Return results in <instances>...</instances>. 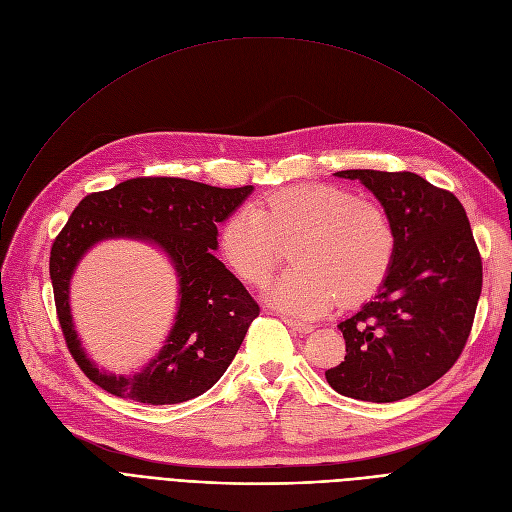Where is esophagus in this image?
<instances>
[{
	"label": "esophagus",
	"mask_w": 512,
	"mask_h": 512,
	"mask_svg": "<svg viewBox=\"0 0 512 512\" xmlns=\"http://www.w3.org/2000/svg\"><path fill=\"white\" fill-rule=\"evenodd\" d=\"M282 319H284V324H286L294 334H301V336H305V334L313 332V326H311V324H307V321L294 319V317H282Z\"/></svg>",
	"instance_id": "1"
}]
</instances>
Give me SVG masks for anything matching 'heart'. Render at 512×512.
Wrapping results in <instances>:
<instances>
[{"mask_svg": "<svg viewBox=\"0 0 512 512\" xmlns=\"http://www.w3.org/2000/svg\"><path fill=\"white\" fill-rule=\"evenodd\" d=\"M290 242L297 267L267 288V299L307 317L328 311L336 299L342 305L369 299L396 255L388 211L336 184L280 188L232 211L218 236L232 272L255 286L272 276Z\"/></svg>", "mask_w": 512, "mask_h": 512, "instance_id": "heart-1", "label": "heart"}]
</instances>
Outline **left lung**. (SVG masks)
I'll use <instances>...</instances> for the list:
<instances>
[{
  "label": "left lung",
  "mask_w": 512,
  "mask_h": 512,
  "mask_svg": "<svg viewBox=\"0 0 512 512\" xmlns=\"http://www.w3.org/2000/svg\"><path fill=\"white\" fill-rule=\"evenodd\" d=\"M380 199L396 230V255L378 297L340 321L344 361L328 384L357 400L413 396L461 357L473 328L483 267L465 207L413 172L342 170Z\"/></svg>",
  "instance_id": "8db88e82"
}]
</instances>
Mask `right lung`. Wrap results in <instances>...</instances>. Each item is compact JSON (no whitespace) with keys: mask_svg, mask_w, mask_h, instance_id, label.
<instances>
[{"mask_svg":"<svg viewBox=\"0 0 512 512\" xmlns=\"http://www.w3.org/2000/svg\"><path fill=\"white\" fill-rule=\"evenodd\" d=\"M251 191L253 186L218 188L186 178L141 176L91 193L76 205L51 245L49 276L68 351L93 384L147 405H176L222 378L259 305L211 251L218 249V224ZM112 235L157 241L181 276V309L169 344L132 379L101 374L84 357L67 307V282L77 259L97 239Z\"/></svg>","mask_w":512,"mask_h":512,"instance_id":"obj_1","label":"right lung"}]
</instances>
